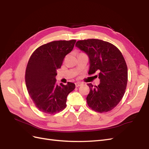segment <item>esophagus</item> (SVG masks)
<instances>
[{"mask_svg":"<svg viewBox=\"0 0 149 149\" xmlns=\"http://www.w3.org/2000/svg\"><path fill=\"white\" fill-rule=\"evenodd\" d=\"M82 83H81V82H76L75 83V86L77 87H78L80 86H82Z\"/></svg>","mask_w":149,"mask_h":149,"instance_id":"esophagus-1","label":"esophagus"}]
</instances>
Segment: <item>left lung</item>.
Returning a JSON list of instances; mask_svg holds the SVG:
<instances>
[{
    "mask_svg": "<svg viewBox=\"0 0 149 149\" xmlns=\"http://www.w3.org/2000/svg\"><path fill=\"white\" fill-rule=\"evenodd\" d=\"M75 47L89 58L88 74L98 72L100 84H88L90 92L87 97L89 107L102 113L112 110L124 96L128 80V71L120 51L108 42L99 39L79 40Z\"/></svg>",
    "mask_w": 149,
    "mask_h": 149,
    "instance_id": "8db88e82",
    "label": "left lung"
}]
</instances>
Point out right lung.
<instances>
[{
    "mask_svg": "<svg viewBox=\"0 0 149 149\" xmlns=\"http://www.w3.org/2000/svg\"><path fill=\"white\" fill-rule=\"evenodd\" d=\"M75 40H57L38 47L31 55L25 70L28 93L40 111L48 114L59 112L66 107L68 94L75 85L57 84V70L63 58L73 49Z\"/></svg>",
    "mask_w": 149,
    "mask_h": 149,
    "instance_id": "right-lung-1",
    "label": "right lung"
}]
</instances>
